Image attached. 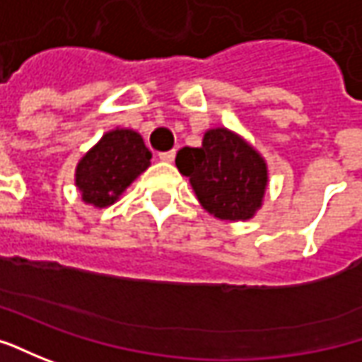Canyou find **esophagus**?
Masks as SVG:
<instances>
[{
  "instance_id": "esophagus-1",
  "label": "esophagus",
  "mask_w": 362,
  "mask_h": 362,
  "mask_svg": "<svg viewBox=\"0 0 362 362\" xmlns=\"http://www.w3.org/2000/svg\"><path fill=\"white\" fill-rule=\"evenodd\" d=\"M174 158H176V152H174V150L162 152V154H160V160H162V162H174Z\"/></svg>"
}]
</instances>
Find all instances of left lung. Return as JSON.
I'll return each instance as SVG.
<instances>
[{"label":"left lung","mask_w":362,"mask_h":362,"mask_svg":"<svg viewBox=\"0 0 362 362\" xmlns=\"http://www.w3.org/2000/svg\"><path fill=\"white\" fill-rule=\"evenodd\" d=\"M176 166L214 218L244 222L262 206L268 186L267 160L236 132L206 130L200 148L186 146L176 154Z\"/></svg>","instance_id":"8db88e82"}]
</instances>
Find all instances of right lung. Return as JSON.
<instances>
[{
	"instance_id": "1",
	"label": "right lung",
	"mask_w": 362,
	"mask_h": 362,
	"mask_svg": "<svg viewBox=\"0 0 362 362\" xmlns=\"http://www.w3.org/2000/svg\"><path fill=\"white\" fill-rule=\"evenodd\" d=\"M150 150L142 136L128 128L106 132L76 166V188L81 200L94 208H107L132 182L150 166Z\"/></svg>"
}]
</instances>
